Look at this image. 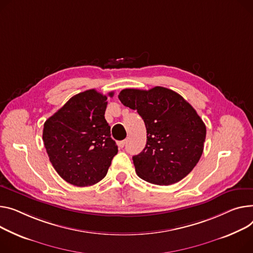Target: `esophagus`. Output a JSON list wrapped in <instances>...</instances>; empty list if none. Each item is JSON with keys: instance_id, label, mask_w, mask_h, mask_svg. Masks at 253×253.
Listing matches in <instances>:
<instances>
[{"instance_id": "1", "label": "esophagus", "mask_w": 253, "mask_h": 253, "mask_svg": "<svg viewBox=\"0 0 253 253\" xmlns=\"http://www.w3.org/2000/svg\"><path fill=\"white\" fill-rule=\"evenodd\" d=\"M125 144H126V140H122V141L118 142V145H119V147H121V148H123L125 146Z\"/></svg>"}]
</instances>
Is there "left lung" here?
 Masks as SVG:
<instances>
[{
	"label": "left lung",
	"instance_id": "8db88e82",
	"mask_svg": "<svg viewBox=\"0 0 253 253\" xmlns=\"http://www.w3.org/2000/svg\"><path fill=\"white\" fill-rule=\"evenodd\" d=\"M121 103L136 110L146 128V144L132 158L137 175L156 185H171L186 177L204 151L207 128L192 106L172 89L126 88Z\"/></svg>",
	"mask_w": 253,
	"mask_h": 253
}]
</instances>
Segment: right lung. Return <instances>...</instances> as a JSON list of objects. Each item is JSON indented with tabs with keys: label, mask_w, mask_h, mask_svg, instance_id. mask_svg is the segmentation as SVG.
<instances>
[{
	"label": "right lung",
	"mask_w": 253,
	"mask_h": 253,
	"mask_svg": "<svg viewBox=\"0 0 253 253\" xmlns=\"http://www.w3.org/2000/svg\"><path fill=\"white\" fill-rule=\"evenodd\" d=\"M107 99L95 89L80 92L44 122L42 140L49 161L74 186H91L104 179L118 153L105 119Z\"/></svg>",
	"instance_id": "add662e5"
}]
</instances>
